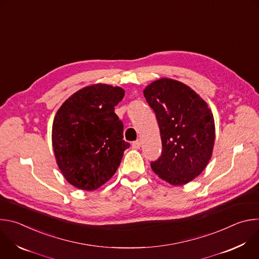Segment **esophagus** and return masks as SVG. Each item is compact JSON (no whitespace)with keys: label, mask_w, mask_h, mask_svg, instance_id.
Masks as SVG:
<instances>
[{"label":"esophagus","mask_w":259,"mask_h":259,"mask_svg":"<svg viewBox=\"0 0 259 259\" xmlns=\"http://www.w3.org/2000/svg\"><path fill=\"white\" fill-rule=\"evenodd\" d=\"M140 146H141V141L140 140H136V141H134L132 143V147H133V149H135V150H139Z\"/></svg>","instance_id":"obj_1"}]
</instances>
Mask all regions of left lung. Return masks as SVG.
I'll return each instance as SVG.
<instances>
[{
  "mask_svg": "<svg viewBox=\"0 0 259 259\" xmlns=\"http://www.w3.org/2000/svg\"><path fill=\"white\" fill-rule=\"evenodd\" d=\"M143 95L156 114L162 154L151 163L153 171L172 186H182L197 176L211 159L215 125L208 104L192 88L162 78Z\"/></svg>",
  "mask_w": 259,
  "mask_h": 259,
  "instance_id": "obj_1",
  "label": "left lung"
}]
</instances>
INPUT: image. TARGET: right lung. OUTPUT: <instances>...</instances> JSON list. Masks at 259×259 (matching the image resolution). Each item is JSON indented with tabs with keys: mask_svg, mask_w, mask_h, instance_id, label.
<instances>
[{
	"mask_svg": "<svg viewBox=\"0 0 259 259\" xmlns=\"http://www.w3.org/2000/svg\"><path fill=\"white\" fill-rule=\"evenodd\" d=\"M124 89L106 84L87 86L68 97L52 126L56 163L64 178L80 190L94 191L113 177L130 146L115 106Z\"/></svg>",
	"mask_w": 259,
	"mask_h": 259,
	"instance_id": "add662e5",
	"label": "right lung"
}]
</instances>
